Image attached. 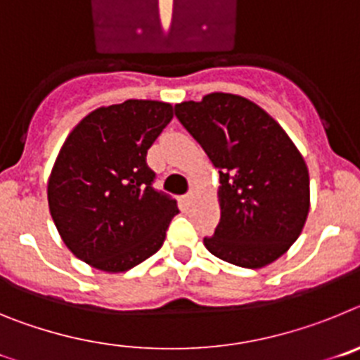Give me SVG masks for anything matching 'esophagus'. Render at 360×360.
<instances>
[{"mask_svg":"<svg viewBox=\"0 0 360 360\" xmlns=\"http://www.w3.org/2000/svg\"><path fill=\"white\" fill-rule=\"evenodd\" d=\"M193 200H195V193H193V191H189L187 195L182 196V202L186 203V207H189L191 203H193Z\"/></svg>","mask_w":360,"mask_h":360,"instance_id":"34e87169","label":"esophagus"}]
</instances>
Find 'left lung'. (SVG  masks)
<instances>
[{
  "label": "left lung",
  "instance_id": "1",
  "mask_svg": "<svg viewBox=\"0 0 360 360\" xmlns=\"http://www.w3.org/2000/svg\"><path fill=\"white\" fill-rule=\"evenodd\" d=\"M174 115L219 173L221 216L203 245L243 269L276 262L299 238L310 209V178L285 129L249 98L209 94Z\"/></svg>",
  "mask_w": 360,
  "mask_h": 360
}]
</instances>
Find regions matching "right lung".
<instances>
[{
  "instance_id": "add662e5",
  "label": "right lung",
  "mask_w": 360,
  "mask_h": 360,
  "mask_svg": "<svg viewBox=\"0 0 360 360\" xmlns=\"http://www.w3.org/2000/svg\"><path fill=\"white\" fill-rule=\"evenodd\" d=\"M173 106L129 98L98 108L73 128L49 180V207L65 245L104 272H124L157 252L176 200L153 187L146 155Z\"/></svg>"
}]
</instances>
